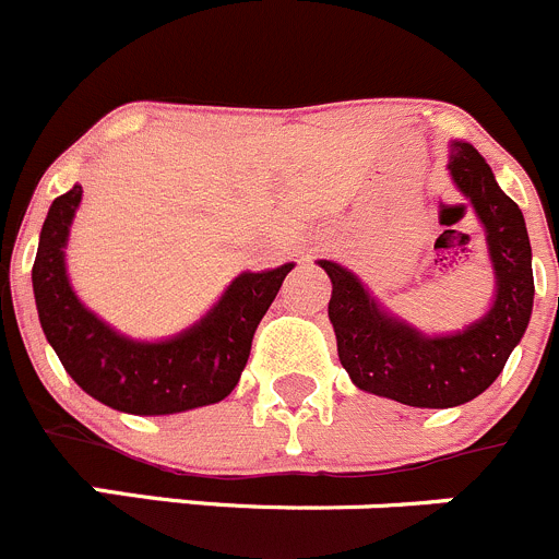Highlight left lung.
Segmentation results:
<instances>
[{"mask_svg": "<svg viewBox=\"0 0 559 559\" xmlns=\"http://www.w3.org/2000/svg\"><path fill=\"white\" fill-rule=\"evenodd\" d=\"M452 185L472 203L493 270L491 309L452 333H425L385 309L353 270L320 259L333 292L328 320L338 361L367 394L411 408H455L479 397L508 364L532 317V248L519 203L466 140H452Z\"/></svg>", "mask_w": 559, "mask_h": 559, "instance_id": "1", "label": "left lung"}]
</instances>
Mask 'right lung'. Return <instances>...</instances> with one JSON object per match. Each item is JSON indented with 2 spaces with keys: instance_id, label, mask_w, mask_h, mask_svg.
Segmentation results:
<instances>
[{
  "instance_id": "1",
  "label": "right lung",
  "mask_w": 559,
  "mask_h": 559,
  "mask_svg": "<svg viewBox=\"0 0 559 559\" xmlns=\"http://www.w3.org/2000/svg\"><path fill=\"white\" fill-rule=\"evenodd\" d=\"M80 203V185L51 201L33 264L40 328L66 372L93 400L134 416L181 414L226 400L295 262L239 273L201 320L174 336L132 338L93 314L68 278L66 248Z\"/></svg>"
}]
</instances>
